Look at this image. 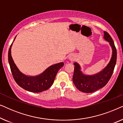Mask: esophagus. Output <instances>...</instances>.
Returning a JSON list of instances; mask_svg holds the SVG:
<instances>
[{
	"label": "esophagus",
	"mask_w": 123,
	"mask_h": 123,
	"mask_svg": "<svg viewBox=\"0 0 123 123\" xmlns=\"http://www.w3.org/2000/svg\"><path fill=\"white\" fill-rule=\"evenodd\" d=\"M70 60L72 61V60H75V58L74 56H70Z\"/></svg>",
	"instance_id": "34e87169"
}]
</instances>
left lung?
I'll list each match as a JSON object with an SVG mask.
<instances>
[{"instance_id": "left-lung-1", "label": "left lung", "mask_w": 123, "mask_h": 123, "mask_svg": "<svg viewBox=\"0 0 123 123\" xmlns=\"http://www.w3.org/2000/svg\"><path fill=\"white\" fill-rule=\"evenodd\" d=\"M104 37L110 43L112 55L108 65L101 72L95 75H85L80 71V65L77 63H74L75 67L73 76V83L76 88L82 92L91 93L104 87L110 80L114 72L117 63V49L111 37L106 31H104Z\"/></svg>"}]
</instances>
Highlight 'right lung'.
Returning <instances> with one entry per match:
<instances>
[{
	"label": "right lung",
	"mask_w": 123,
	"mask_h": 123,
	"mask_svg": "<svg viewBox=\"0 0 123 123\" xmlns=\"http://www.w3.org/2000/svg\"><path fill=\"white\" fill-rule=\"evenodd\" d=\"M12 45V43L8 51V62L13 78L18 85L25 90L35 93L44 91L49 88L54 81L58 70L64 65L63 62L51 65L37 76H27L19 71L13 62L11 51Z\"/></svg>",
	"instance_id": "1"
}]
</instances>
